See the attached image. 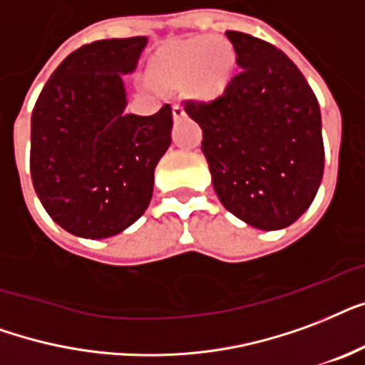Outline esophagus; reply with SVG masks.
I'll use <instances>...</instances> for the list:
<instances>
[{"mask_svg": "<svg viewBox=\"0 0 365 365\" xmlns=\"http://www.w3.org/2000/svg\"><path fill=\"white\" fill-rule=\"evenodd\" d=\"M173 118H175V120H180V118H185V108H182L179 103L173 104Z\"/></svg>", "mask_w": 365, "mask_h": 365, "instance_id": "esophagus-1", "label": "esophagus"}]
</instances>
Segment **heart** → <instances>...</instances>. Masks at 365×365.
I'll list each match as a JSON object with an SVG mask.
<instances>
[{
  "label": "heart",
  "mask_w": 365,
  "mask_h": 365,
  "mask_svg": "<svg viewBox=\"0 0 365 365\" xmlns=\"http://www.w3.org/2000/svg\"><path fill=\"white\" fill-rule=\"evenodd\" d=\"M232 68V49L225 39L200 36L162 51L154 66V78L162 86H179L188 78L192 93L217 97L225 91Z\"/></svg>",
  "instance_id": "1"
}]
</instances>
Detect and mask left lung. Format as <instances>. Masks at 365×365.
<instances>
[{
    "mask_svg": "<svg viewBox=\"0 0 365 365\" xmlns=\"http://www.w3.org/2000/svg\"><path fill=\"white\" fill-rule=\"evenodd\" d=\"M238 74L221 97L185 101L221 203L238 219L279 230L310 207L324 175L322 115L310 86L272 43L228 30Z\"/></svg>",
    "mask_w": 365,
    "mask_h": 365,
    "instance_id": "8db88e82",
    "label": "left lung"
}]
</instances>
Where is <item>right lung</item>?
<instances>
[{
    "mask_svg": "<svg viewBox=\"0 0 365 365\" xmlns=\"http://www.w3.org/2000/svg\"><path fill=\"white\" fill-rule=\"evenodd\" d=\"M144 36L98 39L58 64L32 112L30 173L56 225L80 238H110L146 211L154 169L171 144L173 112L127 114L123 76Z\"/></svg>",
    "mask_w": 365,
    "mask_h": 365,
    "instance_id": "right-lung-1",
    "label": "right lung"
}]
</instances>
